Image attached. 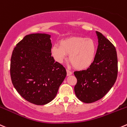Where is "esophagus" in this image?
Returning <instances> with one entry per match:
<instances>
[{
	"mask_svg": "<svg viewBox=\"0 0 127 127\" xmlns=\"http://www.w3.org/2000/svg\"><path fill=\"white\" fill-rule=\"evenodd\" d=\"M66 72H67V76H70V75H71L72 74V72H71V71H69V69H67L66 70Z\"/></svg>",
	"mask_w": 127,
	"mask_h": 127,
	"instance_id": "esophagus-1",
	"label": "esophagus"
}]
</instances>
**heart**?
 Returning a JSON list of instances; mask_svg holds the SVG:
<instances>
[{
    "instance_id": "obj_1",
    "label": "heart",
    "mask_w": 127,
    "mask_h": 127,
    "mask_svg": "<svg viewBox=\"0 0 127 127\" xmlns=\"http://www.w3.org/2000/svg\"><path fill=\"white\" fill-rule=\"evenodd\" d=\"M51 53L55 61L60 63H62L69 55V61L74 67L85 69L93 63L96 44L91 38L74 36L61 41L60 45H53Z\"/></svg>"
}]
</instances>
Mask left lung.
<instances>
[{
    "label": "left lung",
    "mask_w": 127,
    "mask_h": 127,
    "mask_svg": "<svg viewBox=\"0 0 127 127\" xmlns=\"http://www.w3.org/2000/svg\"><path fill=\"white\" fill-rule=\"evenodd\" d=\"M96 34L99 43L93 63L87 69L74 72L77 79L75 94L84 103H92L102 99L112 87L117 77L116 49L101 33L96 32Z\"/></svg>",
    "instance_id": "obj_1"
}]
</instances>
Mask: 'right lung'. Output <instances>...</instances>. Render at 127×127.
Masks as SVG:
<instances>
[{
  "mask_svg": "<svg viewBox=\"0 0 127 127\" xmlns=\"http://www.w3.org/2000/svg\"><path fill=\"white\" fill-rule=\"evenodd\" d=\"M50 35H26L17 44L10 61V76L13 86L29 102L45 105L56 97L66 76L62 64L51 56Z\"/></svg>",
  "mask_w": 127,
  "mask_h": 127,
  "instance_id": "add662e5",
  "label": "right lung"
}]
</instances>
